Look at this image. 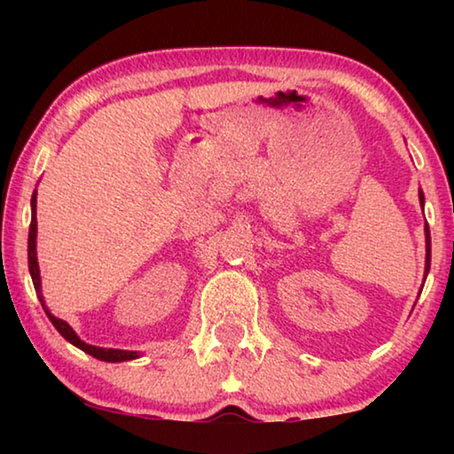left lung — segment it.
Returning a JSON list of instances; mask_svg holds the SVG:
<instances>
[{"instance_id": "1", "label": "left lung", "mask_w": 454, "mask_h": 454, "mask_svg": "<svg viewBox=\"0 0 454 454\" xmlns=\"http://www.w3.org/2000/svg\"><path fill=\"white\" fill-rule=\"evenodd\" d=\"M419 202H421V207H424V192L419 190ZM430 252H432V247H430V227H427V223H426V277H427V270H430Z\"/></svg>"}]
</instances>
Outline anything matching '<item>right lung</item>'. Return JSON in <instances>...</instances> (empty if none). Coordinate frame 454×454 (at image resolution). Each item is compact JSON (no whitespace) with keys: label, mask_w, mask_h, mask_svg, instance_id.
<instances>
[{"label":"right lung","mask_w":454,"mask_h":454,"mask_svg":"<svg viewBox=\"0 0 454 454\" xmlns=\"http://www.w3.org/2000/svg\"><path fill=\"white\" fill-rule=\"evenodd\" d=\"M30 207H33V219H30V229H28V270H30V277H33V285L36 289V295H39V300L43 303V309H45V314L49 316V320H51V325L58 328V333L66 340H70V343L76 345L78 349H82L84 353H89V356H92V357L101 359V362H128V359L138 357V351L103 349V347H95V345L84 343V340H80L78 334L72 331V326L67 325L66 320L55 318V316L49 312V308L45 306V300H43V294H41V272H39V262H36V190L33 194V200H30Z\"/></svg>","instance_id":"1"}]
</instances>
